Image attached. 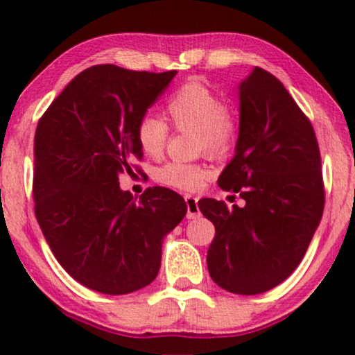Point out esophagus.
<instances>
[{"instance_id":"esophagus-1","label":"esophagus","mask_w":355,"mask_h":355,"mask_svg":"<svg viewBox=\"0 0 355 355\" xmlns=\"http://www.w3.org/2000/svg\"><path fill=\"white\" fill-rule=\"evenodd\" d=\"M187 218H197L200 215V209H198V198L187 195Z\"/></svg>"}]
</instances>
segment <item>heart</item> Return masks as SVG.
<instances>
[{
  "instance_id": "1",
  "label": "heart",
  "mask_w": 355,
  "mask_h": 355,
  "mask_svg": "<svg viewBox=\"0 0 355 355\" xmlns=\"http://www.w3.org/2000/svg\"><path fill=\"white\" fill-rule=\"evenodd\" d=\"M165 112L178 132H195V148L211 153H227L239 135L235 110L203 81L190 80L166 100ZM170 137V126L160 116L146 113L137 123V141L148 157H160ZM211 177L205 164L170 162L155 172V180L177 190L193 191Z\"/></svg>"
}]
</instances>
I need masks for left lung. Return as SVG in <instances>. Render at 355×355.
Here are the masks:
<instances>
[{
	"label": "left lung",
	"instance_id": "left-lung-1",
	"mask_svg": "<svg viewBox=\"0 0 355 355\" xmlns=\"http://www.w3.org/2000/svg\"><path fill=\"white\" fill-rule=\"evenodd\" d=\"M235 157L218 187L245 207L203 198L198 209L215 225L207 254L211 280L239 295L282 284L302 262L325 203L315 132L291 93L257 67L240 83Z\"/></svg>",
	"mask_w": 355,
	"mask_h": 355
}]
</instances>
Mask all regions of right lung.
<instances>
[{"label":"right lung","mask_w":355,"mask_h":355,"mask_svg":"<svg viewBox=\"0 0 355 355\" xmlns=\"http://www.w3.org/2000/svg\"><path fill=\"white\" fill-rule=\"evenodd\" d=\"M175 75L87 68L36 126V220L60 266L92 291L121 295L152 284L164 237L187 214L177 191L150 187L137 200L118 182L144 157L138 120Z\"/></svg>","instance_id":"right-lung-1"}]
</instances>
